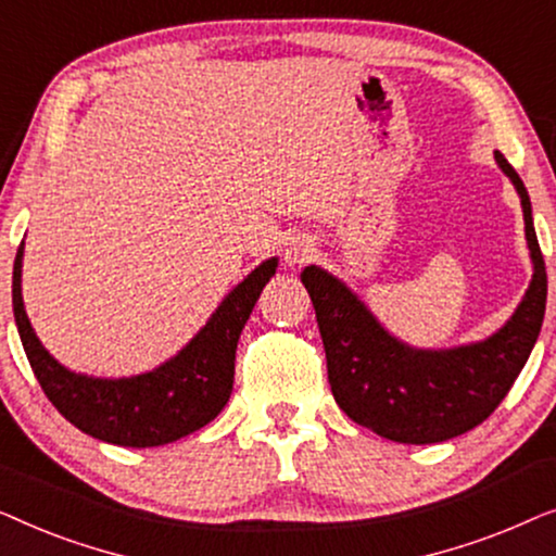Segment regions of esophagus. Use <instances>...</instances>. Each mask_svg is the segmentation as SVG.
<instances>
[{"instance_id":"1","label":"esophagus","mask_w":556,"mask_h":556,"mask_svg":"<svg viewBox=\"0 0 556 556\" xmlns=\"http://www.w3.org/2000/svg\"><path fill=\"white\" fill-rule=\"evenodd\" d=\"M314 240L308 238V235H299V238H293L291 242H288L286 248V261L288 265H301L306 263L311 255H314Z\"/></svg>"}]
</instances>
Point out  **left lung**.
I'll return each mask as SVG.
<instances>
[{
  "label": "left lung",
  "mask_w": 556,
  "mask_h": 556,
  "mask_svg": "<svg viewBox=\"0 0 556 556\" xmlns=\"http://www.w3.org/2000/svg\"><path fill=\"white\" fill-rule=\"evenodd\" d=\"M521 197L534 278L504 329L481 344L417 352L392 339L356 295L311 265L301 273L314 301L337 405L356 425L405 445L443 443L481 425L501 405L536 344L546 308V268L523 181L496 151Z\"/></svg>",
  "instance_id": "1"
}]
</instances>
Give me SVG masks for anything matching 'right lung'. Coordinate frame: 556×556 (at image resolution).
Listing matches in <instances>:
<instances>
[{"instance_id":"add662e5","label":"right lung","mask_w":556,"mask_h":556,"mask_svg":"<svg viewBox=\"0 0 556 556\" xmlns=\"http://www.w3.org/2000/svg\"><path fill=\"white\" fill-rule=\"evenodd\" d=\"M25 245V242H22ZM22 245L14 257V321L42 392L60 415L90 438L124 447L174 443L215 420L235 379V349L278 261H265L227 295L185 352L149 375L93 379L67 371L45 352L22 306Z\"/></svg>"}]
</instances>
